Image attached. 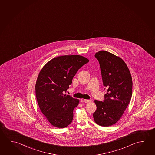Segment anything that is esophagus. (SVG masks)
<instances>
[{
  "mask_svg": "<svg viewBox=\"0 0 155 155\" xmlns=\"http://www.w3.org/2000/svg\"><path fill=\"white\" fill-rule=\"evenodd\" d=\"M83 101L85 102V103H90L92 101L91 99H83Z\"/></svg>",
  "mask_w": 155,
  "mask_h": 155,
  "instance_id": "1",
  "label": "esophagus"
}]
</instances>
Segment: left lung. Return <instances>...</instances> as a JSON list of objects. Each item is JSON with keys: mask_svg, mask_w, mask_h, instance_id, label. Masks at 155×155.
Listing matches in <instances>:
<instances>
[{"mask_svg": "<svg viewBox=\"0 0 155 155\" xmlns=\"http://www.w3.org/2000/svg\"><path fill=\"white\" fill-rule=\"evenodd\" d=\"M95 57L99 61L104 87L107 89L104 102L95 100L97 110L94 120L102 127L116 123L129 104L132 97V77L125 61L106 51H98Z\"/></svg>", "mask_w": 155, "mask_h": 155, "instance_id": "1", "label": "left lung"}]
</instances>
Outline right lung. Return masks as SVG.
<instances>
[{
	"mask_svg": "<svg viewBox=\"0 0 155 155\" xmlns=\"http://www.w3.org/2000/svg\"><path fill=\"white\" fill-rule=\"evenodd\" d=\"M89 61L79 55L59 56L48 61L39 72L36 98L41 111L53 127L64 128L72 121L79 100L64 93L79 69Z\"/></svg>",
	"mask_w": 155,
	"mask_h": 155,
	"instance_id": "add662e5",
	"label": "right lung"
}]
</instances>
